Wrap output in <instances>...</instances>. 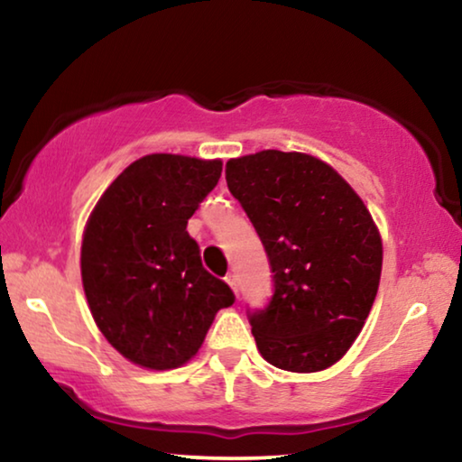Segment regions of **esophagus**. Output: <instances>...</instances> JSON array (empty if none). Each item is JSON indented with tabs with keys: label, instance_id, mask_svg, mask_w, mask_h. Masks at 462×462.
Here are the masks:
<instances>
[{
	"label": "esophagus",
	"instance_id": "obj_1",
	"mask_svg": "<svg viewBox=\"0 0 462 462\" xmlns=\"http://www.w3.org/2000/svg\"><path fill=\"white\" fill-rule=\"evenodd\" d=\"M225 282H226V283H229V286H231V290H233V292H236V294H237V275H236V273H233V271H231V273H226V277H225Z\"/></svg>",
	"mask_w": 462,
	"mask_h": 462
}]
</instances>
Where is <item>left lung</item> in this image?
Segmentation results:
<instances>
[{
  "label": "left lung",
  "mask_w": 462,
  "mask_h": 462,
  "mask_svg": "<svg viewBox=\"0 0 462 462\" xmlns=\"http://www.w3.org/2000/svg\"><path fill=\"white\" fill-rule=\"evenodd\" d=\"M225 174L273 273L269 305L248 311L258 351L288 372L330 368L362 332L381 282L368 208L332 166L296 151L237 157Z\"/></svg>",
  "instance_id": "1"
}]
</instances>
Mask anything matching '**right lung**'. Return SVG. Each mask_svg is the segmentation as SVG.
<instances>
[{"label":"right lung","instance_id":"obj_1","mask_svg":"<svg viewBox=\"0 0 462 462\" xmlns=\"http://www.w3.org/2000/svg\"><path fill=\"white\" fill-rule=\"evenodd\" d=\"M223 172L220 160L153 153L130 163L98 199L81 242L92 318L125 359L170 370L204 343L236 294L201 264L187 223Z\"/></svg>","mask_w":462,"mask_h":462}]
</instances>
